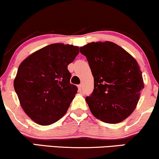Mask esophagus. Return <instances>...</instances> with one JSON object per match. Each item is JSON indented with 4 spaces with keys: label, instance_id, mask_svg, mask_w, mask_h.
Masks as SVG:
<instances>
[{
    "label": "esophagus",
    "instance_id": "obj_1",
    "mask_svg": "<svg viewBox=\"0 0 159 159\" xmlns=\"http://www.w3.org/2000/svg\"><path fill=\"white\" fill-rule=\"evenodd\" d=\"M83 89H84L83 84H80V85L78 86V90H79L80 92H82L83 91Z\"/></svg>",
    "mask_w": 159,
    "mask_h": 159
}]
</instances>
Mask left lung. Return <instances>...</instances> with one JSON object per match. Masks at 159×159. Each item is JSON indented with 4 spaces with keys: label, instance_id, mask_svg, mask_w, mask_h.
Masks as SVG:
<instances>
[{
    "label": "left lung",
    "instance_id": "left-lung-1",
    "mask_svg": "<svg viewBox=\"0 0 159 159\" xmlns=\"http://www.w3.org/2000/svg\"><path fill=\"white\" fill-rule=\"evenodd\" d=\"M94 77V90L86 98L92 114L106 123H118L129 116L144 89L137 61L111 42L91 43L80 48Z\"/></svg>",
    "mask_w": 159,
    "mask_h": 159
}]
</instances>
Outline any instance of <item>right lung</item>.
<instances>
[{
  "instance_id": "1",
  "label": "right lung",
  "mask_w": 159,
  "mask_h": 159,
  "mask_svg": "<svg viewBox=\"0 0 159 159\" xmlns=\"http://www.w3.org/2000/svg\"><path fill=\"white\" fill-rule=\"evenodd\" d=\"M77 46L52 44L27 57L18 67L14 87L32 120L49 125L65 115L78 87L70 84L67 66L79 53Z\"/></svg>"
}]
</instances>
